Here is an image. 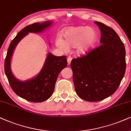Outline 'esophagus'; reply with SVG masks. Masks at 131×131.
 Segmentation results:
<instances>
[{
	"instance_id": "obj_1",
	"label": "esophagus",
	"mask_w": 131,
	"mask_h": 131,
	"mask_svg": "<svg viewBox=\"0 0 131 131\" xmlns=\"http://www.w3.org/2000/svg\"><path fill=\"white\" fill-rule=\"evenodd\" d=\"M72 58L71 57H68V58H67V62H68V64H70L71 61H72Z\"/></svg>"
}]
</instances>
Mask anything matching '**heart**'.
<instances>
[{"mask_svg": "<svg viewBox=\"0 0 131 131\" xmlns=\"http://www.w3.org/2000/svg\"><path fill=\"white\" fill-rule=\"evenodd\" d=\"M65 41L58 38L56 44L64 50L69 49V47H76V51L80 54H84L93 47L97 39V33L93 28L88 26L69 27L62 33Z\"/></svg>", "mask_w": 131, "mask_h": 131, "instance_id": "1", "label": "heart"}]
</instances>
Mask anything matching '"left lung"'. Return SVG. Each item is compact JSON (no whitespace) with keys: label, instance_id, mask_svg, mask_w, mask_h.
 Returning <instances> with one entry per match:
<instances>
[{"label":"left lung","instance_id":"obj_1","mask_svg":"<svg viewBox=\"0 0 131 131\" xmlns=\"http://www.w3.org/2000/svg\"><path fill=\"white\" fill-rule=\"evenodd\" d=\"M94 23L101 31L100 46L87 55L72 59L75 91L87 101H98L116 91L125 73L126 50L117 33L101 22Z\"/></svg>","mask_w":131,"mask_h":131}]
</instances>
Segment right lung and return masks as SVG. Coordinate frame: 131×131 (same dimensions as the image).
Wrapping results in <instances>:
<instances>
[{"label": "right lung", "mask_w": 131, "mask_h": 131, "mask_svg": "<svg viewBox=\"0 0 131 131\" xmlns=\"http://www.w3.org/2000/svg\"><path fill=\"white\" fill-rule=\"evenodd\" d=\"M53 24L50 20L28 25L17 33L11 42L5 60V72L13 90L20 97L34 103L42 102L48 99L54 91L58 76L67 67L66 56H56L48 53L42 68L35 77L25 81L16 78L11 69V61L18 43L29 33H40Z\"/></svg>", "instance_id": "right-lung-1"}]
</instances>
